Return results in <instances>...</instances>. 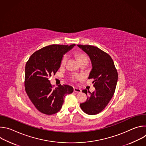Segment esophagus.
<instances>
[{
  "label": "esophagus",
  "instance_id": "34e87169",
  "mask_svg": "<svg viewBox=\"0 0 146 146\" xmlns=\"http://www.w3.org/2000/svg\"><path fill=\"white\" fill-rule=\"evenodd\" d=\"M73 90H74V92H77V93L81 92V90L80 89H79V88H74Z\"/></svg>",
  "mask_w": 146,
  "mask_h": 146
}]
</instances>
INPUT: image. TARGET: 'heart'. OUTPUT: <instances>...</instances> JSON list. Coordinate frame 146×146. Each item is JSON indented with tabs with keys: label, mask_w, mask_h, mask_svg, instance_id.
Instances as JSON below:
<instances>
[{
	"label": "heart",
	"mask_w": 146,
	"mask_h": 146,
	"mask_svg": "<svg viewBox=\"0 0 146 146\" xmlns=\"http://www.w3.org/2000/svg\"><path fill=\"white\" fill-rule=\"evenodd\" d=\"M74 55L77 59V60L79 62V63L81 65H82L83 64H85V63H87V64L88 63V58L87 55L84 52L76 51L74 52ZM68 60V56L66 55H65L62 56V58L60 60V68H64L66 65ZM71 78L72 80L75 81L76 80L80 79L81 76H78V75H73V76H72Z\"/></svg>",
	"instance_id": "heart-1"
}]
</instances>
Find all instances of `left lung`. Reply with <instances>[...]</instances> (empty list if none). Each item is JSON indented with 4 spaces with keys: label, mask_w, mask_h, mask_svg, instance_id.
Returning <instances> with one entry per match:
<instances>
[{
    "label": "left lung",
    "mask_w": 146,
    "mask_h": 146,
    "mask_svg": "<svg viewBox=\"0 0 146 146\" xmlns=\"http://www.w3.org/2000/svg\"><path fill=\"white\" fill-rule=\"evenodd\" d=\"M90 56L92 69L89 79H94L95 90L92 93L82 90L87 95L85 102L80 104L82 110L89 115L99 113L105 109L112 98L117 86L118 73L111 57L99 48L90 45H77Z\"/></svg>",
    "instance_id": "1"
}]
</instances>
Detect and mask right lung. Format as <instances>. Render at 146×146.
I'll list each match as a JSON object with an SVG mask.
<instances>
[{
    "mask_svg": "<svg viewBox=\"0 0 146 146\" xmlns=\"http://www.w3.org/2000/svg\"><path fill=\"white\" fill-rule=\"evenodd\" d=\"M74 46H48L35 52L27 62L25 91L40 112L47 115L56 113L62 108L65 95L73 92V87L68 85L60 84L54 88L49 78L58 70L64 54Z\"/></svg>",
    "mask_w": 146,
    "mask_h": 146,
    "instance_id": "right-lung-1",
    "label": "right lung"
}]
</instances>
